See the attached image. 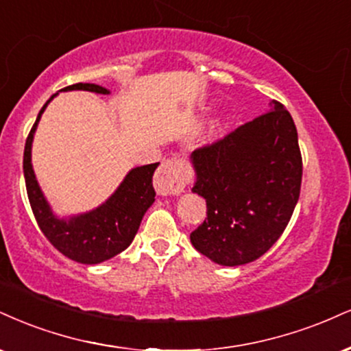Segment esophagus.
Here are the masks:
<instances>
[{"label":"esophagus","instance_id":"obj_1","mask_svg":"<svg viewBox=\"0 0 351 351\" xmlns=\"http://www.w3.org/2000/svg\"><path fill=\"white\" fill-rule=\"evenodd\" d=\"M186 181L188 176L181 160L168 158L162 162V167L158 168L157 176H155V189L162 196H171V194L183 191Z\"/></svg>","mask_w":351,"mask_h":351}]
</instances>
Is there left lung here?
Returning <instances> with one entry per match:
<instances>
[{
  "label": "left lung",
  "instance_id": "1",
  "mask_svg": "<svg viewBox=\"0 0 351 351\" xmlns=\"http://www.w3.org/2000/svg\"><path fill=\"white\" fill-rule=\"evenodd\" d=\"M191 162L193 191L208 204V217L189 235L193 247L223 267L265 255L301 193L302 157L288 109L273 101L271 111L194 150Z\"/></svg>",
  "mask_w": 351,
  "mask_h": 351
}]
</instances>
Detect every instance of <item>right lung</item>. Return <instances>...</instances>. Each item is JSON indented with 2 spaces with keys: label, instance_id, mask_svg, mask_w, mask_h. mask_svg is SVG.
Segmentation results:
<instances>
[{
  "label": "right lung",
  "instance_id": "obj_1",
  "mask_svg": "<svg viewBox=\"0 0 351 351\" xmlns=\"http://www.w3.org/2000/svg\"><path fill=\"white\" fill-rule=\"evenodd\" d=\"M71 90L109 95L106 88L93 83H77L63 88V91ZM53 96L40 109L39 116H37L26 138L23 168L24 178H26L27 197L42 234L62 255L83 265H96L112 258L132 243L143 214L155 201V189L152 178H154V171L158 167V163L143 165V167L130 170L121 183V186L116 189V193L99 208L93 209L91 213L80 214V216L70 219H58L52 213L49 202L45 201L44 194L40 191L31 163L34 132L39 124L42 112L45 111Z\"/></svg>",
  "mask_w": 351,
  "mask_h": 351
}]
</instances>
